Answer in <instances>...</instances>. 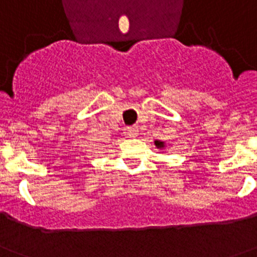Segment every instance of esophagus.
Here are the masks:
<instances>
[{
  "label": "esophagus",
  "instance_id": "obj_1",
  "mask_svg": "<svg viewBox=\"0 0 257 257\" xmlns=\"http://www.w3.org/2000/svg\"><path fill=\"white\" fill-rule=\"evenodd\" d=\"M127 135L131 136V138H136V136L139 135V128H138V126L127 127Z\"/></svg>",
  "mask_w": 257,
  "mask_h": 257
}]
</instances>
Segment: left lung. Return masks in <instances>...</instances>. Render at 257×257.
I'll return each instance as SVG.
<instances>
[{"label": "left lung", "mask_w": 257, "mask_h": 257, "mask_svg": "<svg viewBox=\"0 0 257 257\" xmlns=\"http://www.w3.org/2000/svg\"><path fill=\"white\" fill-rule=\"evenodd\" d=\"M154 144H156L157 148H163V147H165V145H163V143L158 142V140H156V142H154Z\"/></svg>", "instance_id": "8db88e82"}]
</instances>
